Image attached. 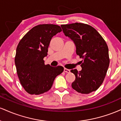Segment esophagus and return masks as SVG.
<instances>
[{
  "instance_id": "1",
  "label": "esophagus",
  "mask_w": 121,
  "mask_h": 121,
  "mask_svg": "<svg viewBox=\"0 0 121 121\" xmlns=\"http://www.w3.org/2000/svg\"><path fill=\"white\" fill-rule=\"evenodd\" d=\"M64 71L65 72H66V73H69V72H70V70L68 69L64 68Z\"/></svg>"
}]
</instances>
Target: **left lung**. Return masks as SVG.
Wrapping results in <instances>:
<instances>
[{
  "mask_svg": "<svg viewBox=\"0 0 121 121\" xmlns=\"http://www.w3.org/2000/svg\"><path fill=\"white\" fill-rule=\"evenodd\" d=\"M66 36L73 40L76 53L82 58V70L72 69L76 76L73 89L82 94L95 91L103 82L109 66V49L101 35L91 26L75 23L61 26Z\"/></svg>",
  "mask_w": 121,
  "mask_h": 121,
  "instance_id": "left-lung-1",
  "label": "left lung"
}]
</instances>
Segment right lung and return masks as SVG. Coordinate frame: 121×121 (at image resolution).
<instances>
[{
    "label": "right lung",
    "instance_id": "right-lung-1",
    "mask_svg": "<svg viewBox=\"0 0 121 121\" xmlns=\"http://www.w3.org/2000/svg\"><path fill=\"white\" fill-rule=\"evenodd\" d=\"M61 30L57 25H38L29 30L18 44L15 58L16 71L22 86L30 94L48 91L56 76L64 71L61 66L45 65L43 60L48 55L52 37Z\"/></svg>",
    "mask_w": 121,
    "mask_h": 121
}]
</instances>
